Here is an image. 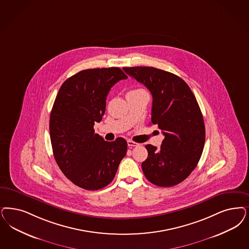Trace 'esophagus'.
<instances>
[{
	"label": "esophagus",
	"mask_w": 249,
	"mask_h": 249,
	"mask_svg": "<svg viewBox=\"0 0 249 249\" xmlns=\"http://www.w3.org/2000/svg\"><path fill=\"white\" fill-rule=\"evenodd\" d=\"M128 142V145L132 146V147L139 145V143L135 142H133V141H131V140H128V142Z\"/></svg>",
	"instance_id": "obj_1"
}]
</instances>
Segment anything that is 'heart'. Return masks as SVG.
<instances>
[{
    "label": "heart",
    "instance_id": "heart-1",
    "mask_svg": "<svg viewBox=\"0 0 249 249\" xmlns=\"http://www.w3.org/2000/svg\"><path fill=\"white\" fill-rule=\"evenodd\" d=\"M140 91H142V89H136V90H132V91H130L129 93H132V92H140Z\"/></svg>",
    "mask_w": 249,
    "mask_h": 249
}]
</instances>
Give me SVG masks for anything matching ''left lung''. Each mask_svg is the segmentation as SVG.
<instances>
[{
    "instance_id": "8db88e82",
    "label": "left lung",
    "mask_w": 249,
    "mask_h": 249,
    "mask_svg": "<svg viewBox=\"0 0 249 249\" xmlns=\"http://www.w3.org/2000/svg\"><path fill=\"white\" fill-rule=\"evenodd\" d=\"M123 70L150 90L152 123L164 136L160 148L145 145L143 174L156 186H176L195 169L204 148L205 126L197 99L187 83L174 73L154 67Z\"/></svg>"
}]
</instances>
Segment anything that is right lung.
Listing matches in <instances>:
<instances>
[{"mask_svg":"<svg viewBox=\"0 0 249 249\" xmlns=\"http://www.w3.org/2000/svg\"><path fill=\"white\" fill-rule=\"evenodd\" d=\"M127 75L118 67L88 69L68 78L52 107L50 133L54 158L64 176L87 190L111 182L127 153V142H106L94 132L112 86Z\"/></svg>","mask_w":249,"mask_h":249,"instance_id":"obj_1","label":"right lung"}]
</instances>
